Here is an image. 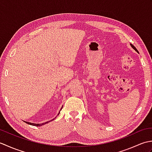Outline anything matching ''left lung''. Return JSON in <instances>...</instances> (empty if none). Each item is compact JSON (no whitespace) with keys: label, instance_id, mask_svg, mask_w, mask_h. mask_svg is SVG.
Returning a JSON list of instances; mask_svg holds the SVG:
<instances>
[{"label":"left lung","instance_id":"1","mask_svg":"<svg viewBox=\"0 0 152 152\" xmlns=\"http://www.w3.org/2000/svg\"><path fill=\"white\" fill-rule=\"evenodd\" d=\"M131 44V46L132 47V48H133V49L135 50V51H137V52H138V50H137V48H135L134 46H133V44Z\"/></svg>","mask_w":152,"mask_h":152}]
</instances>
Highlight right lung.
<instances>
[{"mask_svg":"<svg viewBox=\"0 0 152 152\" xmlns=\"http://www.w3.org/2000/svg\"><path fill=\"white\" fill-rule=\"evenodd\" d=\"M59 113H60V112H59ZM58 115H59V114H58ZM54 119H53L52 120H53ZM25 123H27V124H29V125H34V126H37V127H40V126H42V125H44V124H48V123H49L50 122V121H46V122H45V123H43V124H33V123H30V122H27V121H25Z\"/></svg>","mask_w":152,"mask_h":152,"instance_id":"1","label":"right lung"}]
</instances>
